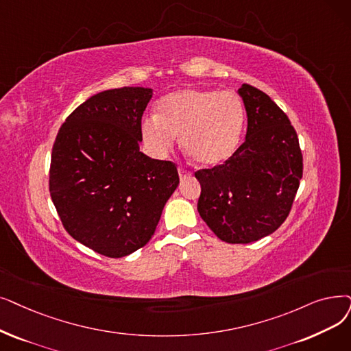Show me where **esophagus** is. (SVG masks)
Returning a JSON list of instances; mask_svg holds the SVG:
<instances>
[{
    "mask_svg": "<svg viewBox=\"0 0 351 351\" xmlns=\"http://www.w3.org/2000/svg\"><path fill=\"white\" fill-rule=\"evenodd\" d=\"M178 172H179V178H180V179H185V178H188V176L192 175L191 171H186V169H184V167H179Z\"/></svg>",
    "mask_w": 351,
    "mask_h": 351,
    "instance_id": "34e87169",
    "label": "esophagus"
}]
</instances>
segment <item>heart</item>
<instances>
[{
	"instance_id": "b5f03b06",
	"label": "heart",
	"mask_w": 351,
	"mask_h": 351,
	"mask_svg": "<svg viewBox=\"0 0 351 351\" xmlns=\"http://www.w3.org/2000/svg\"><path fill=\"white\" fill-rule=\"evenodd\" d=\"M156 116L142 120V138L149 154L165 158L182 136V145L202 166H217L230 159L241 141L245 109L231 91L184 88L163 96Z\"/></svg>"
}]
</instances>
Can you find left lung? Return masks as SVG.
Here are the masks:
<instances>
[{
  "mask_svg": "<svg viewBox=\"0 0 351 351\" xmlns=\"http://www.w3.org/2000/svg\"><path fill=\"white\" fill-rule=\"evenodd\" d=\"M248 128L225 163L195 172L201 184L197 212L228 243H250L277 231L291 210L302 178L297 133L264 91L238 88Z\"/></svg>",
  "mask_w": 351,
  "mask_h": 351,
  "instance_id": "left-lung-1",
  "label": "left lung"
}]
</instances>
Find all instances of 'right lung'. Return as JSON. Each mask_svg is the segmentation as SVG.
I'll return each mask as SVG.
<instances>
[{
    "label": "right lung",
    "instance_id": "add662e5",
    "mask_svg": "<svg viewBox=\"0 0 351 351\" xmlns=\"http://www.w3.org/2000/svg\"><path fill=\"white\" fill-rule=\"evenodd\" d=\"M154 90L121 87L87 99L60 128L50 195L66 231L109 258L145 247L179 185L175 163L141 152Z\"/></svg>",
    "mask_w": 351,
    "mask_h": 351
}]
</instances>
